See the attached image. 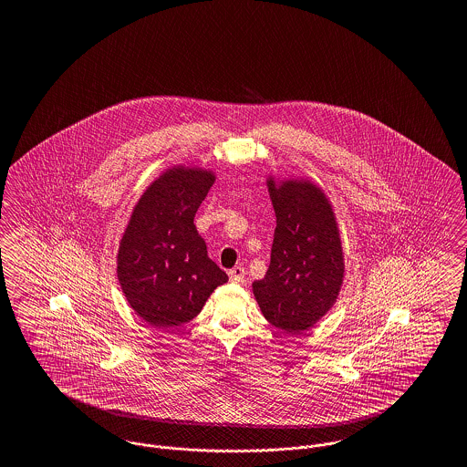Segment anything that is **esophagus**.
Masks as SVG:
<instances>
[{"label": "esophagus", "mask_w": 467, "mask_h": 467, "mask_svg": "<svg viewBox=\"0 0 467 467\" xmlns=\"http://www.w3.org/2000/svg\"><path fill=\"white\" fill-rule=\"evenodd\" d=\"M244 278V267L242 266H234L231 271H229V280L233 282V284H242Z\"/></svg>", "instance_id": "obj_1"}]
</instances>
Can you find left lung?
<instances>
[{
	"instance_id": "1",
	"label": "left lung",
	"mask_w": 467,
	"mask_h": 467,
	"mask_svg": "<svg viewBox=\"0 0 467 467\" xmlns=\"http://www.w3.org/2000/svg\"><path fill=\"white\" fill-rule=\"evenodd\" d=\"M276 215L271 263L252 290L271 326L289 334L313 327L339 296L345 254L334 206L308 177H267Z\"/></svg>"
}]
</instances>
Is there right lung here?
<instances>
[{
	"mask_svg": "<svg viewBox=\"0 0 467 467\" xmlns=\"http://www.w3.org/2000/svg\"><path fill=\"white\" fill-rule=\"evenodd\" d=\"M213 183L215 173L206 168H166L134 204L119 244L120 289L136 315L159 329L192 320L227 282L194 225Z\"/></svg>",
	"mask_w": 467,
	"mask_h": 467,
	"instance_id": "add662e5",
	"label": "right lung"
}]
</instances>
